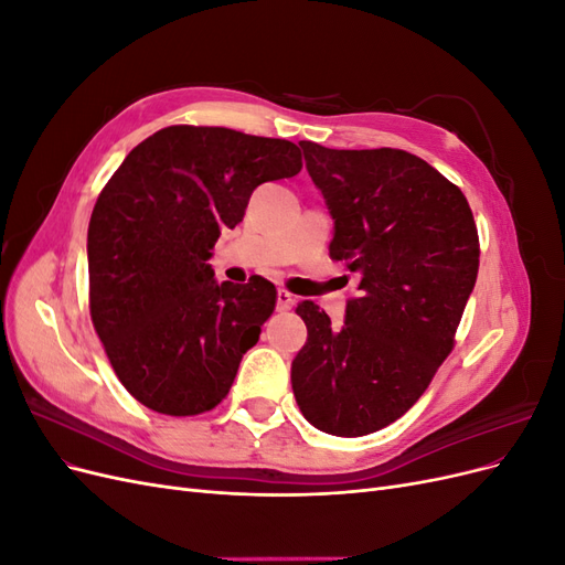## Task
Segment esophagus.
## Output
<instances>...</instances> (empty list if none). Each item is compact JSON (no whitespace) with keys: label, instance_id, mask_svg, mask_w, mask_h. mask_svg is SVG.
I'll use <instances>...</instances> for the list:
<instances>
[{"label":"esophagus","instance_id":"34e87169","mask_svg":"<svg viewBox=\"0 0 565 565\" xmlns=\"http://www.w3.org/2000/svg\"><path fill=\"white\" fill-rule=\"evenodd\" d=\"M295 306V297L287 289H278V311H289Z\"/></svg>","mask_w":565,"mask_h":565}]
</instances>
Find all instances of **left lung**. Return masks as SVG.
I'll return each instance as SVG.
<instances>
[{
  "mask_svg": "<svg viewBox=\"0 0 565 565\" xmlns=\"http://www.w3.org/2000/svg\"><path fill=\"white\" fill-rule=\"evenodd\" d=\"M299 146L334 218L330 256L361 282L339 328L297 303L309 339L295 398L316 429L365 436L403 417L455 349L481 256L476 221L465 193L413 152Z\"/></svg>",
  "mask_w": 565,
  "mask_h": 565,
  "instance_id": "left-lung-1",
  "label": "left lung"
}]
</instances>
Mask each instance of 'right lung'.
Masks as SVG:
<instances>
[{
	"label": "right lung",
	"instance_id": "add662e5",
	"mask_svg": "<svg viewBox=\"0 0 565 565\" xmlns=\"http://www.w3.org/2000/svg\"><path fill=\"white\" fill-rule=\"evenodd\" d=\"M299 172L295 143L195 125L156 131L117 167L89 221V313L136 401L193 417L228 396L278 292L259 276L218 285L207 259L256 185Z\"/></svg>",
	"mask_w": 565,
	"mask_h": 565
}]
</instances>
